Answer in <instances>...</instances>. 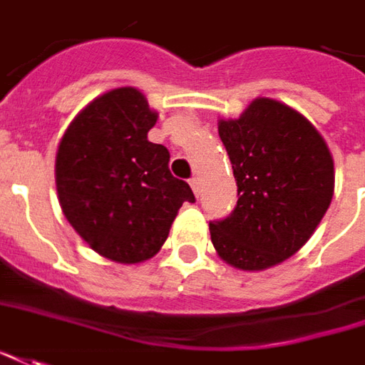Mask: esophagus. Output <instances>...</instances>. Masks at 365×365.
Returning a JSON list of instances; mask_svg holds the SVG:
<instances>
[{"label": "esophagus", "instance_id": "obj_1", "mask_svg": "<svg viewBox=\"0 0 365 365\" xmlns=\"http://www.w3.org/2000/svg\"><path fill=\"white\" fill-rule=\"evenodd\" d=\"M190 188H192V192H195L197 197H200V192H202V180L198 177H195L190 180Z\"/></svg>", "mask_w": 365, "mask_h": 365}]
</instances>
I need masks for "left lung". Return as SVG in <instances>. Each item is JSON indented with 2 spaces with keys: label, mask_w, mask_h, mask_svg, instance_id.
Listing matches in <instances>:
<instances>
[{
  "label": "left lung",
  "mask_w": 365,
  "mask_h": 365,
  "mask_svg": "<svg viewBox=\"0 0 365 365\" xmlns=\"http://www.w3.org/2000/svg\"><path fill=\"white\" fill-rule=\"evenodd\" d=\"M238 187L236 208L210 222L216 255L238 270H266L302 248L334 197V158L310 120L268 97L218 120Z\"/></svg>",
  "instance_id": "8db88e82"
}]
</instances>
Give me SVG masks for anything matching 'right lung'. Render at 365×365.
Segmentation results:
<instances>
[{
	"label": "right lung",
	"instance_id": "1",
	"mask_svg": "<svg viewBox=\"0 0 365 365\" xmlns=\"http://www.w3.org/2000/svg\"><path fill=\"white\" fill-rule=\"evenodd\" d=\"M157 119L139 89H110L77 113L57 149L63 215L113 262L153 258L182 202H195L187 182L170 175L167 147L147 139Z\"/></svg>",
	"mask_w": 365,
	"mask_h": 365
}]
</instances>
